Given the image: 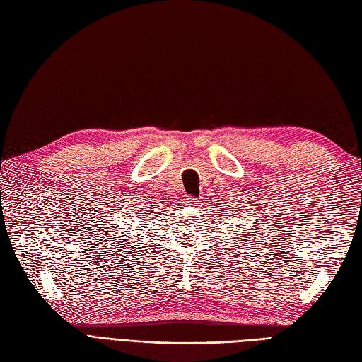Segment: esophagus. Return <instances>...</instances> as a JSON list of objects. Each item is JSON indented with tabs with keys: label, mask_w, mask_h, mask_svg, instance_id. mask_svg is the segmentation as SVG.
Segmentation results:
<instances>
[{
	"label": "esophagus",
	"mask_w": 362,
	"mask_h": 362,
	"mask_svg": "<svg viewBox=\"0 0 362 362\" xmlns=\"http://www.w3.org/2000/svg\"><path fill=\"white\" fill-rule=\"evenodd\" d=\"M194 202H197V201H196V197H193V196H187L185 199H183V204H185V205H193Z\"/></svg>",
	"instance_id": "34e87169"
}]
</instances>
